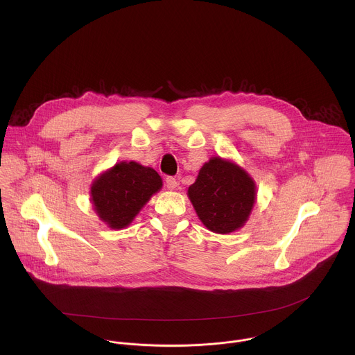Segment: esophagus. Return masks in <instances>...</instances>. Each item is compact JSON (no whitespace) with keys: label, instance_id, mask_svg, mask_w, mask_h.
Here are the masks:
<instances>
[{"label":"esophagus","instance_id":"1","mask_svg":"<svg viewBox=\"0 0 355 355\" xmlns=\"http://www.w3.org/2000/svg\"><path fill=\"white\" fill-rule=\"evenodd\" d=\"M165 184H166L168 190H175V189L179 186L178 180H176L175 178H172V176H168V178L165 179Z\"/></svg>","mask_w":355,"mask_h":355}]
</instances>
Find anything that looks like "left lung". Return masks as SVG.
Instances as JSON below:
<instances>
[{"instance_id": "8db88e82", "label": "left lung", "mask_w": 355, "mask_h": 355, "mask_svg": "<svg viewBox=\"0 0 355 355\" xmlns=\"http://www.w3.org/2000/svg\"><path fill=\"white\" fill-rule=\"evenodd\" d=\"M187 196L203 225L230 234L245 225L255 202V183L235 162L211 157L203 164Z\"/></svg>"}]
</instances>
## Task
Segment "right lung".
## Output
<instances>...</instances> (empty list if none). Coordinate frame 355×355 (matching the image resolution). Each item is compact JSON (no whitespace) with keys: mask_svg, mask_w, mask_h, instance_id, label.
Masks as SVG:
<instances>
[{"mask_svg":"<svg viewBox=\"0 0 355 355\" xmlns=\"http://www.w3.org/2000/svg\"><path fill=\"white\" fill-rule=\"evenodd\" d=\"M161 187L162 179L153 168L121 161L93 182L92 202L107 227L121 230L131 224Z\"/></svg>","mask_w":355,"mask_h":355,"instance_id":"1","label":"right lung"}]
</instances>
